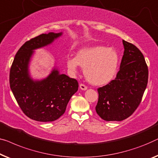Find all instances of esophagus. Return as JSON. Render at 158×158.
Returning <instances> with one entry per match:
<instances>
[{"label": "esophagus", "mask_w": 158, "mask_h": 158, "mask_svg": "<svg viewBox=\"0 0 158 158\" xmlns=\"http://www.w3.org/2000/svg\"><path fill=\"white\" fill-rule=\"evenodd\" d=\"M80 88H81L82 90H86L88 88H87V86L85 85L84 84H81L80 85Z\"/></svg>", "instance_id": "esophagus-1"}]
</instances>
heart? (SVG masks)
<instances>
[{"label":"heart","mask_w":158,"mask_h":158,"mask_svg":"<svg viewBox=\"0 0 158 158\" xmlns=\"http://www.w3.org/2000/svg\"><path fill=\"white\" fill-rule=\"evenodd\" d=\"M66 65L72 74L77 72L78 65L84 69L87 81L94 85H104L115 77L119 65L118 52L113 48L92 46L77 52L75 58H68Z\"/></svg>","instance_id":"heart-1"}]
</instances>
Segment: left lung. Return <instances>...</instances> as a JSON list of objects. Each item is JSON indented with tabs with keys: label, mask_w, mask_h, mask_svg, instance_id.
Returning a JSON list of instances; mask_svg holds the SVG:
<instances>
[{
	"label": "left lung",
	"mask_w": 158,
	"mask_h": 158,
	"mask_svg": "<svg viewBox=\"0 0 158 158\" xmlns=\"http://www.w3.org/2000/svg\"><path fill=\"white\" fill-rule=\"evenodd\" d=\"M124 52L115 80L98 89L96 113L106 121H121L134 113L147 87L148 69L135 45L123 40Z\"/></svg>",
	"instance_id": "left-lung-1"
}]
</instances>
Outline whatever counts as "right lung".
<instances>
[{
  "label": "right lung",
  "mask_w": 158,
  "mask_h": 158,
  "mask_svg": "<svg viewBox=\"0 0 158 158\" xmlns=\"http://www.w3.org/2000/svg\"><path fill=\"white\" fill-rule=\"evenodd\" d=\"M63 33L41 34L27 41L18 50L10 70V87L22 111L32 120L51 122L65 113L70 98L77 92L78 83L56 67L45 78L33 80L29 64L34 51L47 46Z\"/></svg>",
  "instance_id": "right-lung-1"
}]
</instances>
